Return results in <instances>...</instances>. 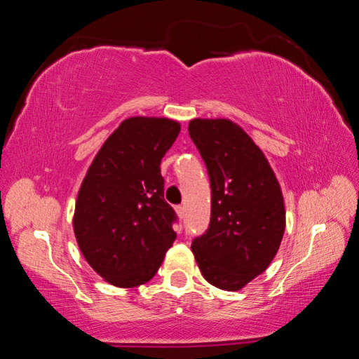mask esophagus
Returning <instances> with one entry per match:
<instances>
[{
  "mask_svg": "<svg viewBox=\"0 0 359 359\" xmlns=\"http://www.w3.org/2000/svg\"><path fill=\"white\" fill-rule=\"evenodd\" d=\"M175 212H177V215L180 218H184L185 217V205H177V208H175Z\"/></svg>",
  "mask_w": 359,
  "mask_h": 359,
  "instance_id": "1",
  "label": "esophagus"
}]
</instances>
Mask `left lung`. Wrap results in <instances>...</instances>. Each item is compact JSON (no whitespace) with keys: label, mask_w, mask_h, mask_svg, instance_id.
<instances>
[{"label":"left lung","mask_w":359,"mask_h":359,"mask_svg":"<svg viewBox=\"0 0 359 359\" xmlns=\"http://www.w3.org/2000/svg\"><path fill=\"white\" fill-rule=\"evenodd\" d=\"M210 179V223L191 252L205 280L238 291L267 269L280 247L285 205L280 185L252 137L226 118L188 125Z\"/></svg>","instance_id":"1"}]
</instances>
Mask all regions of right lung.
<instances>
[{
    "label": "right lung",
    "instance_id": "obj_1",
    "mask_svg": "<svg viewBox=\"0 0 359 359\" xmlns=\"http://www.w3.org/2000/svg\"><path fill=\"white\" fill-rule=\"evenodd\" d=\"M179 133L180 125L169 118L123 120L102 144L79 190L72 220L79 248L115 287L149 282L177 236L160 163Z\"/></svg>",
    "mask_w": 359,
    "mask_h": 359
}]
</instances>
